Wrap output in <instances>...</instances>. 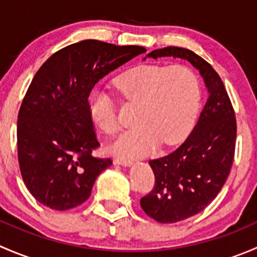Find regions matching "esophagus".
Instances as JSON below:
<instances>
[{"label": "esophagus", "mask_w": 257, "mask_h": 257, "mask_svg": "<svg viewBox=\"0 0 257 257\" xmlns=\"http://www.w3.org/2000/svg\"><path fill=\"white\" fill-rule=\"evenodd\" d=\"M114 164H118V165H124V167H129L132 165V162L128 159H121V158H115L114 159Z\"/></svg>", "instance_id": "34e87169"}]
</instances>
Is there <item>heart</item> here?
Masks as SVG:
<instances>
[{
    "label": "heart",
    "instance_id": "obj_1",
    "mask_svg": "<svg viewBox=\"0 0 257 257\" xmlns=\"http://www.w3.org/2000/svg\"><path fill=\"white\" fill-rule=\"evenodd\" d=\"M126 100L139 103L136 128L123 132L112 149L125 159L145 157L158 144L180 143L193 128L201 100L198 74L186 66L139 64L114 79ZM89 114L107 136L119 131L113 103L105 94L92 93Z\"/></svg>",
    "mask_w": 257,
    "mask_h": 257
}]
</instances>
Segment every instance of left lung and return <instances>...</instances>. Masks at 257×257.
<instances>
[{
    "label": "left lung",
    "mask_w": 257,
    "mask_h": 257,
    "mask_svg": "<svg viewBox=\"0 0 257 257\" xmlns=\"http://www.w3.org/2000/svg\"><path fill=\"white\" fill-rule=\"evenodd\" d=\"M147 57L186 59L208 88L205 105L185 142L149 162L155 184L141 199V206L148 216L172 224L203 211L224 186L234 162L236 118L221 78L200 56L186 48L165 47Z\"/></svg>",
    "instance_id": "obj_1"
}]
</instances>
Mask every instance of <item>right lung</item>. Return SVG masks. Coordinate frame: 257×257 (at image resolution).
Here are the masks:
<instances>
[{"instance_id":"obj_1","label":"right lung","mask_w":257,"mask_h":257,"mask_svg":"<svg viewBox=\"0 0 257 257\" xmlns=\"http://www.w3.org/2000/svg\"><path fill=\"white\" fill-rule=\"evenodd\" d=\"M144 52L85 40L59 49L38 69L17 120L20 170L36 200L62 211L89 198L112 159L93 155L99 143L88 98L98 80Z\"/></svg>"}]
</instances>
